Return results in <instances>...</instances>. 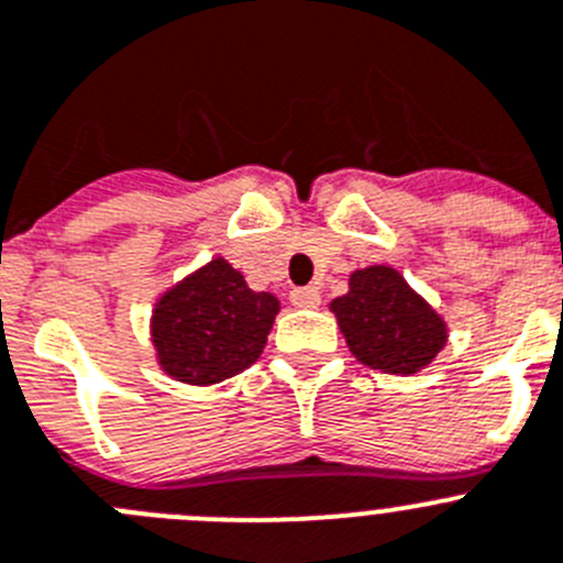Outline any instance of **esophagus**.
Here are the masks:
<instances>
[{"instance_id": "34e87169", "label": "esophagus", "mask_w": 563, "mask_h": 563, "mask_svg": "<svg viewBox=\"0 0 563 563\" xmlns=\"http://www.w3.org/2000/svg\"><path fill=\"white\" fill-rule=\"evenodd\" d=\"M290 301H292V307L316 309V307H321V292H318V287H292Z\"/></svg>"}]
</instances>
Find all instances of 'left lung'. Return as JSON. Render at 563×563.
<instances>
[{
    "label": "left lung",
    "instance_id": "obj_1",
    "mask_svg": "<svg viewBox=\"0 0 563 563\" xmlns=\"http://www.w3.org/2000/svg\"><path fill=\"white\" fill-rule=\"evenodd\" d=\"M329 309L354 357L383 374L410 376L427 368L450 338L446 321L390 265L354 271L349 292Z\"/></svg>",
    "mask_w": 563,
    "mask_h": 563
}]
</instances>
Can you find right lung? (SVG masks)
<instances>
[{
    "label": "right lung",
    "mask_w": 563,
    "mask_h": 563,
    "mask_svg": "<svg viewBox=\"0 0 563 563\" xmlns=\"http://www.w3.org/2000/svg\"><path fill=\"white\" fill-rule=\"evenodd\" d=\"M278 298L256 292L223 256H214L162 292L151 340L162 371L184 385H218L260 360Z\"/></svg>",
    "instance_id": "obj_1"
}]
</instances>
